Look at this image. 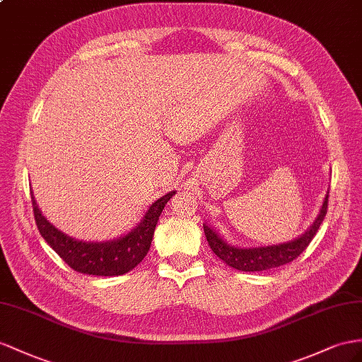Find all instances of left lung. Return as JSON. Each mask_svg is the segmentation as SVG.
Segmentation results:
<instances>
[{"label": "left lung", "mask_w": 362, "mask_h": 362, "mask_svg": "<svg viewBox=\"0 0 362 362\" xmlns=\"http://www.w3.org/2000/svg\"><path fill=\"white\" fill-rule=\"evenodd\" d=\"M327 203L329 196H326V200H324L322 208L320 211V216L313 221L310 229L305 230L301 237L293 240V242H287L276 246L238 249L225 243V240L220 238L209 226L203 225V230H205L208 245L212 249V252H214L220 260H223L228 266L243 272L267 271L272 269V267L291 263L296 257H300V254L312 242L315 234L318 233L322 220L327 214Z\"/></svg>", "instance_id": "8db88e82"}]
</instances>
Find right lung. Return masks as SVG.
I'll use <instances>...</instances> for the list:
<instances>
[{"label": "right lung", "instance_id": "1", "mask_svg": "<svg viewBox=\"0 0 362 362\" xmlns=\"http://www.w3.org/2000/svg\"><path fill=\"white\" fill-rule=\"evenodd\" d=\"M174 194L175 192L171 191L154 202L141 225L136 226L128 235L107 243L78 242L62 234L44 218L40 208L36 206L33 194L32 206L40 234L73 271L87 275L115 276L129 272L144 260V257L150 251L157 220Z\"/></svg>", "mask_w": 362, "mask_h": 362}]
</instances>
